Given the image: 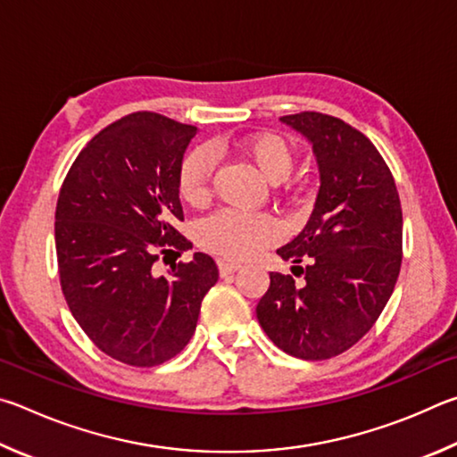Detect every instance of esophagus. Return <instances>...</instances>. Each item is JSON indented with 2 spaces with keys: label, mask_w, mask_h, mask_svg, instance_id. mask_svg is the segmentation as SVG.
Instances as JSON below:
<instances>
[{
  "label": "esophagus",
  "mask_w": 457,
  "mask_h": 457,
  "mask_svg": "<svg viewBox=\"0 0 457 457\" xmlns=\"http://www.w3.org/2000/svg\"><path fill=\"white\" fill-rule=\"evenodd\" d=\"M241 269V265H237V262H228V261H219V273L220 277H228L233 275L235 270Z\"/></svg>",
  "instance_id": "obj_1"
}]
</instances>
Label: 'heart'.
<instances>
[{"label":"heart","instance_id":"1","mask_svg":"<svg viewBox=\"0 0 457 457\" xmlns=\"http://www.w3.org/2000/svg\"><path fill=\"white\" fill-rule=\"evenodd\" d=\"M241 156L257 168L270 184L287 180L295 168L291 144L277 134H253L238 142ZM214 170L212 152L198 146L184 154L176 174V190L184 204L204 206L211 200V180ZM196 243L204 251L230 261H246L262 249L275 245L281 228L267 212L219 211L196 224Z\"/></svg>","mask_w":457,"mask_h":457}]
</instances>
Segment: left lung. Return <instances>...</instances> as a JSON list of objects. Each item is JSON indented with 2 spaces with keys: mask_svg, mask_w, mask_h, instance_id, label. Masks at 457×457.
Instances as JSON below:
<instances>
[{
  "mask_svg": "<svg viewBox=\"0 0 457 457\" xmlns=\"http://www.w3.org/2000/svg\"><path fill=\"white\" fill-rule=\"evenodd\" d=\"M281 120L313 144L321 188L305 228L277 251L305 285L270 273L257 319L285 353L319 361L353 347L387 305L403 257L402 203L386 160L357 128L321 112Z\"/></svg>",
  "mask_w": 457,
  "mask_h": 457,
  "instance_id": "8db88e82",
  "label": "left lung"
}]
</instances>
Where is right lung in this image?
Returning <instances> with one entry per match:
<instances>
[{
    "mask_svg": "<svg viewBox=\"0 0 457 457\" xmlns=\"http://www.w3.org/2000/svg\"><path fill=\"white\" fill-rule=\"evenodd\" d=\"M195 134V126L156 112H134L96 134L62 182V293L94 345L126 365L154 367L179 355L219 281L204 253L162 277L154 270L160 254L180 257L192 246L176 228L184 220L176 174Z\"/></svg>",
    "mask_w": 457,
    "mask_h": 457,
    "instance_id": "obj_1",
    "label": "right lung"
}]
</instances>
